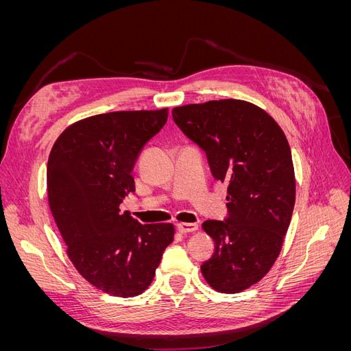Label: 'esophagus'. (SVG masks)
Instances as JSON below:
<instances>
[{"label": "esophagus", "mask_w": 351, "mask_h": 351, "mask_svg": "<svg viewBox=\"0 0 351 351\" xmlns=\"http://www.w3.org/2000/svg\"><path fill=\"white\" fill-rule=\"evenodd\" d=\"M177 230L180 232H183V234H186V232H195V231H197L199 226L197 224H190V222H178Z\"/></svg>", "instance_id": "esophagus-1"}]
</instances>
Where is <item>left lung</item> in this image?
Wrapping results in <instances>:
<instances>
[{"mask_svg":"<svg viewBox=\"0 0 351 351\" xmlns=\"http://www.w3.org/2000/svg\"><path fill=\"white\" fill-rule=\"evenodd\" d=\"M173 119L206 152L212 176L228 184L227 219L202 224L215 241L202 275L219 293H240L268 274L289 230L295 202L290 145L277 121L246 101L183 105Z\"/></svg>","mask_w":351,"mask_h":351,"instance_id":"left-lung-1","label":"left lung"}]
</instances>
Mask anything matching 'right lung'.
<instances>
[{
	"mask_svg": "<svg viewBox=\"0 0 351 351\" xmlns=\"http://www.w3.org/2000/svg\"><path fill=\"white\" fill-rule=\"evenodd\" d=\"M167 119L168 108L92 115L69 125L51 149V214L74 268L104 293H143L174 239L173 224L142 226L120 210L134 192L137 156Z\"/></svg>",
	"mask_w": 351,
	"mask_h": 351,
	"instance_id": "right-lung-1",
	"label": "right lung"
}]
</instances>
